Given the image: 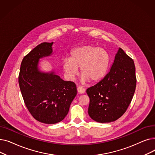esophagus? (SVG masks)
<instances>
[{"label": "esophagus", "instance_id": "obj_1", "mask_svg": "<svg viewBox=\"0 0 155 155\" xmlns=\"http://www.w3.org/2000/svg\"><path fill=\"white\" fill-rule=\"evenodd\" d=\"M77 91H78V92L79 94H84L85 92V89L83 87H82V86H78V87H77Z\"/></svg>", "mask_w": 155, "mask_h": 155}]
</instances>
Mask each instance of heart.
I'll use <instances>...</instances> for the list:
<instances>
[{
  "instance_id": "1",
  "label": "heart",
  "mask_w": 155,
  "mask_h": 155,
  "mask_svg": "<svg viewBox=\"0 0 155 155\" xmlns=\"http://www.w3.org/2000/svg\"><path fill=\"white\" fill-rule=\"evenodd\" d=\"M109 63V55L104 49L86 45L73 50L70 58L63 60L62 68L65 76L69 80L74 79L80 68L84 82L90 80L95 83L102 80L106 75Z\"/></svg>"
}]
</instances>
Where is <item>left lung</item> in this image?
<instances>
[{"instance_id":"8db88e82","label":"left lung","mask_w":155,"mask_h":155,"mask_svg":"<svg viewBox=\"0 0 155 155\" xmlns=\"http://www.w3.org/2000/svg\"><path fill=\"white\" fill-rule=\"evenodd\" d=\"M133 60L120 48L110 71L87 89L90 98L88 113L98 123H110L123 116L133 99L136 86Z\"/></svg>"}]
</instances>
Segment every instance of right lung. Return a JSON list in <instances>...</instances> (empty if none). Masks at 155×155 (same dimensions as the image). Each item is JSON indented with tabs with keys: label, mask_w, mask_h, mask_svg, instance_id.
Here are the masks:
<instances>
[{
	"label": "right lung",
	"mask_w": 155,
	"mask_h": 155,
	"mask_svg": "<svg viewBox=\"0 0 155 155\" xmlns=\"http://www.w3.org/2000/svg\"><path fill=\"white\" fill-rule=\"evenodd\" d=\"M53 43H41L24 56L19 75L26 107L36 120L48 124L58 123L65 117L77 94L74 82L64 81L54 72L43 73L38 69L39 60L52 53Z\"/></svg>",
	"instance_id": "obj_1"
}]
</instances>
